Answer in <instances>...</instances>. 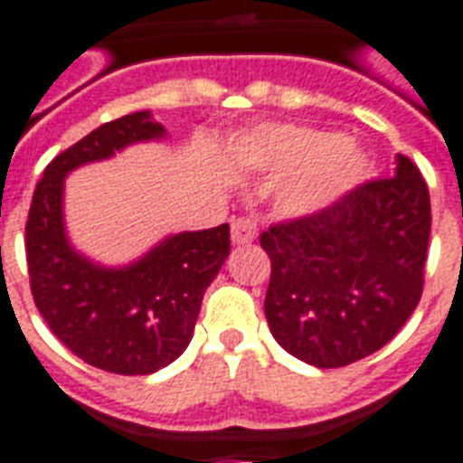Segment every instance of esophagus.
Segmentation results:
<instances>
[{"mask_svg": "<svg viewBox=\"0 0 463 463\" xmlns=\"http://www.w3.org/2000/svg\"><path fill=\"white\" fill-rule=\"evenodd\" d=\"M257 238V223L252 218H238L231 225L232 245H250Z\"/></svg>", "mask_w": 463, "mask_h": 463, "instance_id": "esophagus-1", "label": "esophagus"}]
</instances>
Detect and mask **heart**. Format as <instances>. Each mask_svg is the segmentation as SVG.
Here are the masks:
<instances>
[{"label":"heart","instance_id":"obj_1","mask_svg":"<svg viewBox=\"0 0 463 463\" xmlns=\"http://www.w3.org/2000/svg\"><path fill=\"white\" fill-rule=\"evenodd\" d=\"M247 165L288 172L279 203L288 213H310L340 199L369 172V155L347 137L306 126H277L257 133L242 150Z\"/></svg>","mask_w":463,"mask_h":463}]
</instances>
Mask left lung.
I'll return each instance as SVG.
<instances>
[{"label":"left lung","instance_id":"obj_1","mask_svg":"<svg viewBox=\"0 0 463 463\" xmlns=\"http://www.w3.org/2000/svg\"><path fill=\"white\" fill-rule=\"evenodd\" d=\"M430 223L428 184L398 155L396 176L264 231V316L274 340L320 369L359 362L393 340L422 296Z\"/></svg>","mask_w":463,"mask_h":463}]
</instances>
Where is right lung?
<instances>
[{
  "mask_svg": "<svg viewBox=\"0 0 463 463\" xmlns=\"http://www.w3.org/2000/svg\"><path fill=\"white\" fill-rule=\"evenodd\" d=\"M157 137H165V128L150 111L91 130L45 167L26 221L28 279L38 313L77 357L123 376L153 373L184 352L208 284L231 255L228 223L169 235L126 267L91 262L70 245L62 221L65 176Z\"/></svg>",
  "mask_w": 463,
  "mask_h": 463,
  "instance_id": "add662e5",
  "label": "right lung"
}]
</instances>
